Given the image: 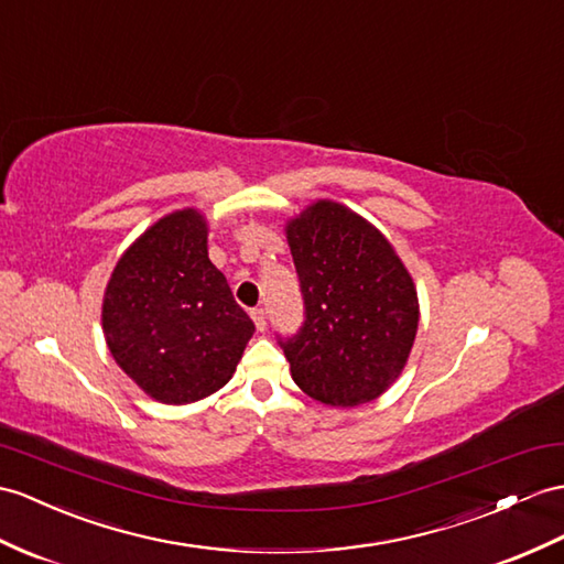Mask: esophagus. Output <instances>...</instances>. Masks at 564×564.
<instances>
[{"mask_svg": "<svg viewBox=\"0 0 564 564\" xmlns=\"http://www.w3.org/2000/svg\"><path fill=\"white\" fill-rule=\"evenodd\" d=\"M251 318H253V323H256L258 329H265V325H268L265 308H253V311H251Z\"/></svg>", "mask_w": 564, "mask_h": 564, "instance_id": "esophagus-1", "label": "esophagus"}]
</instances>
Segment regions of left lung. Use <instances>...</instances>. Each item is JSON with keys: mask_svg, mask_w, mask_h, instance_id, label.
<instances>
[{"mask_svg": "<svg viewBox=\"0 0 564 564\" xmlns=\"http://www.w3.org/2000/svg\"><path fill=\"white\" fill-rule=\"evenodd\" d=\"M304 323L278 335L296 386L329 406H359L402 373L419 299L390 241L345 205L318 200L286 227Z\"/></svg>", "mask_w": 564, "mask_h": 564, "instance_id": "left-lung-1", "label": "left lung"}]
</instances>
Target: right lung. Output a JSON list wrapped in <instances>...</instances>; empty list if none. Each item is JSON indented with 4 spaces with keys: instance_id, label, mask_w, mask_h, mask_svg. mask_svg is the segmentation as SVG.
<instances>
[{
    "instance_id": "right-lung-1",
    "label": "right lung",
    "mask_w": 564,
    "mask_h": 564,
    "mask_svg": "<svg viewBox=\"0 0 564 564\" xmlns=\"http://www.w3.org/2000/svg\"><path fill=\"white\" fill-rule=\"evenodd\" d=\"M102 327L123 373L164 404L198 402L227 386L256 329L210 263L196 210L162 217L121 256Z\"/></svg>"
}]
</instances>
